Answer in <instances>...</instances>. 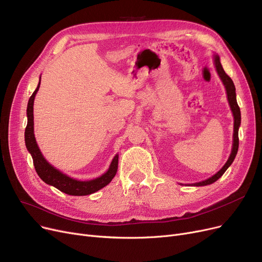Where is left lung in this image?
<instances>
[{"instance_id": "1", "label": "left lung", "mask_w": 262, "mask_h": 262, "mask_svg": "<svg viewBox=\"0 0 262 262\" xmlns=\"http://www.w3.org/2000/svg\"><path fill=\"white\" fill-rule=\"evenodd\" d=\"M214 65H215V68H216V71L219 73V76H220L224 86H225V89H226L227 99H228V102H229L231 112H232V114H233V119H234V122H233V144H232L231 154H230L227 162L225 163V165H224L215 173V175H213L212 177H210L209 179H207L205 181H202V182H197V183L192 184V185H195V186L208 185V184H211V183L215 182L217 179H220L223 176V173L225 172L226 169L231 165V163H232L235 156H236V152H238V148H239V127H240V124H241V112H240V107H239L238 103H236L235 87H234V84H233L232 80L230 79V77L228 76V74L225 71H224V69L222 67V64H221V61H220V57L217 55L214 56Z\"/></svg>"}]
</instances>
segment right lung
Listing matches in <instances>:
<instances>
[{
  "label": "right lung",
  "instance_id": "obj_1",
  "mask_svg": "<svg viewBox=\"0 0 262 262\" xmlns=\"http://www.w3.org/2000/svg\"><path fill=\"white\" fill-rule=\"evenodd\" d=\"M39 85H40V81L38 86H37V89L31 96L28 103V108H27L28 124L26 128V132H24V136H26V146L33 158V163L37 173H38V176L47 184L53 185L54 188L58 189L60 192H64L72 196L90 195L104 188V186L107 185L116 175L117 168H118V155L114 157L113 161H112V163L110 165L108 170L105 173H103V175L100 177L90 181H80V180H76L68 177L67 175H65V173L59 171L54 166L48 163V161L41 155L38 146H37L35 135H34V115H33L34 99L37 92L39 90Z\"/></svg>",
  "mask_w": 262,
  "mask_h": 262
}]
</instances>
